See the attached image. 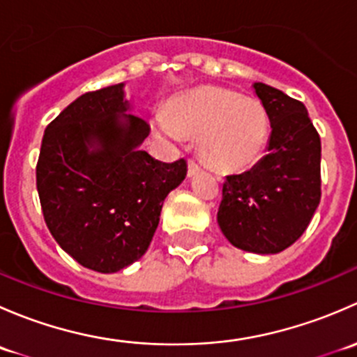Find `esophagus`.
I'll return each instance as SVG.
<instances>
[{
    "label": "esophagus",
    "instance_id": "34e87169",
    "mask_svg": "<svg viewBox=\"0 0 357 357\" xmlns=\"http://www.w3.org/2000/svg\"><path fill=\"white\" fill-rule=\"evenodd\" d=\"M200 165L197 164L195 160H193V158H190L188 160V176H195V174H199L200 172Z\"/></svg>",
    "mask_w": 357,
    "mask_h": 357
}]
</instances>
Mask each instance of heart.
I'll use <instances>...</instances> for the list:
<instances>
[{
    "label": "heart",
    "mask_w": 357,
    "mask_h": 357,
    "mask_svg": "<svg viewBox=\"0 0 357 357\" xmlns=\"http://www.w3.org/2000/svg\"><path fill=\"white\" fill-rule=\"evenodd\" d=\"M162 136H200L202 160L218 171H240L254 164L269 135L264 107L222 88H200L181 96L152 119Z\"/></svg>",
    "instance_id": "1"
}]
</instances>
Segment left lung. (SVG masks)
I'll return each mask as SVG.
<instances>
[{"mask_svg":"<svg viewBox=\"0 0 357 357\" xmlns=\"http://www.w3.org/2000/svg\"><path fill=\"white\" fill-rule=\"evenodd\" d=\"M269 122L268 153L242 174L226 176L218 222L229 243L278 254L305 231L321 200V139L304 103L255 82Z\"/></svg>","mask_w":357,"mask_h":357,"instance_id":"obj_1","label":"left lung"}]
</instances>
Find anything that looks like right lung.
Segmentation results:
<instances>
[{
  "instance_id": "obj_1",
  "label": "right lung",
  "mask_w": 357,
  "mask_h": 357,
  "mask_svg": "<svg viewBox=\"0 0 357 357\" xmlns=\"http://www.w3.org/2000/svg\"><path fill=\"white\" fill-rule=\"evenodd\" d=\"M124 84L84 93L46 128L36 186L46 226L84 268L121 271L149 248L186 160L165 164L139 150L150 126L124 114Z\"/></svg>"
}]
</instances>
